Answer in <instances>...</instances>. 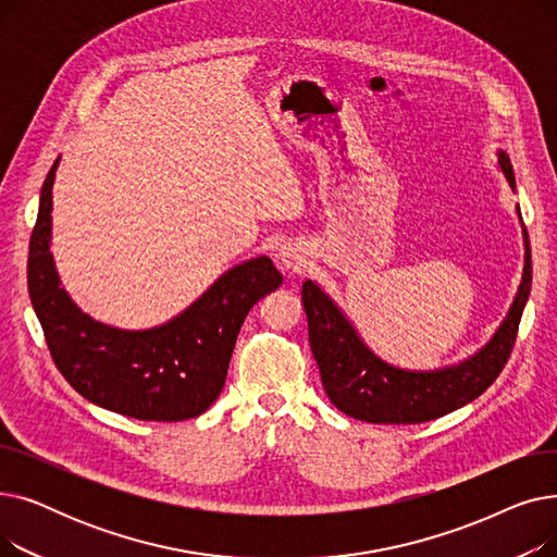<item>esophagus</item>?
I'll return each instance as SVG.
<instances>
[{
	"label": "esophagus",
	"mask_w": 557,
	"mask_h": 557,
	"mask_svg": "<svg viewBox=\"0 0 557 557\" xmlns=\"http://www.w3.org/2000/svg\"><path fill=\"white\" fill-rule=\"evenodd\" d=\"M277 261H280V267L286 271L302 273L307 269V252H305L302 244H298V242H284L277 248Z\"/></svg>",
	"instance_id": "esophagus-1"
}]
</instances>
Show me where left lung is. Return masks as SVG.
Here are the masks:
<instances>
[{
    "mask_svg": "<svg viewBox=\"0 0 557 557\" xmlns=\"http://www.w3.org/2000/svg\"><path fill=\"white\" fill-rule=\"evenodd\" d=\"M499 166L515 191L508 156ZM517 216L521 219L519 205ZM523 227V221H521ZM533 267L529 232L523 227V275L508 315L476 355L437 370H404L379 359L361 341L338 305L307 280L302 305L309 323V345L330 401L345 416L372 424H420L443 418L485 393L510 359L519 320L531 294Z\"/></svg>",
    "mask_w": 557,
    "mask_h": 557,
    "instance_id": "obj_1",
    "label": "left lung"
}]
</instances>
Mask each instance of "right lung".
<instances>
[{
	"label": "right lung",
	"mask_w": 557,
	"mask_h": 557,
	"mask_svg": "<svg viewBox=\"0 0 557 557\" xmlns=\"http://www.w3.org/2000/svg\"><path fill=\"white\" fill-rule=\"evenodd\" d=\"M55 169L58 160L40 191L26 269L28 296L55 368L78 395L108 411L151 422L198 418L221 395L244 320L282 284L280 271L269 257H255L225 271L160 327L103 325L72 302L49 252Z\"/></svg>",
	"instance_id": "right-lung-1"
}]
</instances>
